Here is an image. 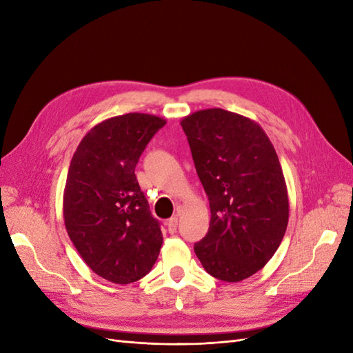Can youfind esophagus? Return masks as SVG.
Segmentation results:
<instances>
[{"instance_id":"esophagus-1","label":"esophagus","mask_w":353,"mask_h":353,"mask_svg":"<svg viewBox=\"0 0 353 353\" xmlns=\"http://www.w3.org/2000/svg\"><path fill=\"white\" fill-rule=\"evenodd\" d=\"M166 227H168V231L172 234L176 231V227H178V215H174L170 219H168L166 222Z\"/></svg>"}]
</instances>
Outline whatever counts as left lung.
<instances>
[{"instance_id":"obj_1","label":"left lung","mask_w":353,"mask_h":353,"mask_svg":"<svg viewBox=\"0 0 353 353\" xmlns=\"http://www.w3.org/2000/svg\"><path fill=\"white\" fill-rule=\"evenodd\" d=\"M210 223L194 244L203 268L227 283L249 279L270 262L288 223V193L275 148L250 117L223 109L181 119Z\"/></svg>"}]
</instances>
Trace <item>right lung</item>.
<instances>
[{
	"label": "right lung",
	"mask_w": 353,
	"mask_h": 353,
	"mask_svg": "<svg viewBox=\"0 0 353 353\" xmlns=\"http://www.w3.org/2000/svg\"><path fill=\"white\" fill-rule=\"evenodd\" d=\"M165 123L148 113L109 117L85 134L70 160L63 193L66 231L90 270L114 284L143 279L162 248L135 166Z\"/></svg>",
	"instance_id": "obj_1"
}]
</instances>
